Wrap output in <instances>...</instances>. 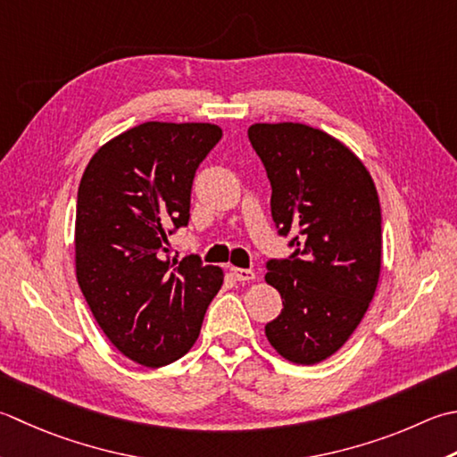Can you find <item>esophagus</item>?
<instances>
[{"label": "esophagus", "mask_w": 457, "mask_h": 457, "mask_svg": "<svg viewBox=\"0 0 457 457\" xmlns=\"http://www.w3.org/2000/svg\"><path fill=\"white\" fill-rule=\"evenodd\" d=\"M234 275L239 283H249L255 279V273L252 270H241V267H234Z\"/></svg>", "instance_id": "1"}]
</instances>
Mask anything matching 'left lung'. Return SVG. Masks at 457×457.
Masks as SVG:
<instances>
[{
    "instance_id": "left-lung-1",
    "label": "left lung",
    "mask_w": 457,
    "mask_h": 457,
    "mask_svg": "<svg viewBox=\"0 0 457 457\" xmlns=\"http://www.w3.org/2000/svg\"><path fill=\"white\" fill-rule=\"evenodd\" d=\"M271 182L279 236L295 234L287 259L267 262L281 315L265 337L283 359L317 364L361 325L382 267V216L369 170L341 140L301 122L247 130Z\"/></svg>"
}]
</instances>
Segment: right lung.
<instances>
[{
    "instance_id": "right-lung-1",
    "label": "right lung",
    "mask_w": 457,
    "mask_h": 457,
    "mask_svg": "<svg viewBox=\"0 0 457 457\" xmlns=\"http://www.w3.org/2000/svg\"><path fill=\"white\" fill-rule=\"evenodd\" d=\"M210 122H142L95 152L80 178L77 281L106 338L158 369L190 351L223 271L198 255L164 258L187 226L195 170L218 145Z\"/></svg>"
}]
</instances>
